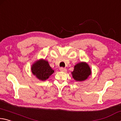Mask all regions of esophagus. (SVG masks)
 I'll return each mask as SVG.
<instances>
[{"label": "esophagus", "instance_id": "obj_1", "mask_svg": "<svg viewBox=\"0 0 121 121\" xmlns=\"http://www.w3.org/2000/svg\"><path fill=\"white\" fill-rule=\"evenodd\" d=\"M59 70L62 72H66L67 71V69H66L64 68V67H60V68L59 69Z\"/></svg>", "mask_w": 121, "mask_h": 121}]
</instances>
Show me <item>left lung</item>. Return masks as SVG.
<instances>
[{"label":"left lung","instance_id":"1","mask_svg":"<svg viewBox=\"0 0 121 121\" xmlns=\"http://www.w3.org/2000/svg\"><path fill=\"white\" fill-rule=\"evenodd\" d=\"M72 77L75 81L82 82L85 81L91 74V69L88 63L81 62L76 64L73 71L71 72Z\"/></svg>","mask_w":121,"mask_h":121}]
</instances>
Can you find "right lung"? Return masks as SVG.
<instances>
[{
  "label": "right lung",
  "mask_w": 121,
  "mask_h": 121,
  "mask_svg": "<svg viewBox=\"0 0 121 121\" xmlns=\"http://www.w3.org/2000/svg\"><path fill=\"white\" fill-rule=\"evenodd\" d=\"M31 72L35 77L41 81H46L54 72L47 60L40 59L32 65Z\"/></svg>",
  "instance_id": "1"
}]
</instances>
